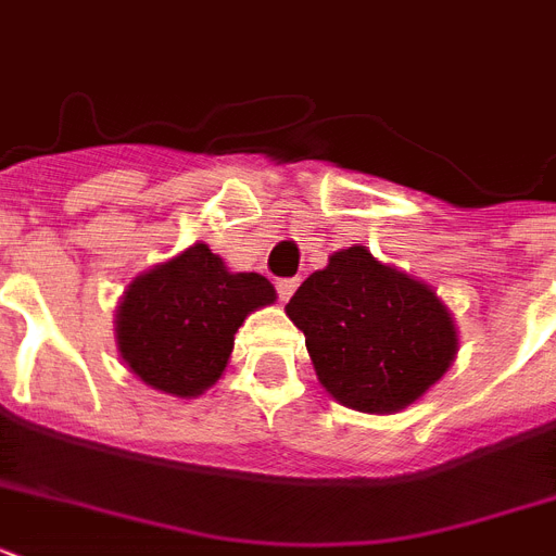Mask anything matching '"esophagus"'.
<instances>
[{
    "mask_svg": "<svg viewBox=\"0 0 556 556\" xmlns=\"http://www.w3.org/2000/svg\"><path fill=\"white\" fill-rule=\"evenodd\" d=\"M296 286H300V279H279V282H277V294H279V300H282V303H288V300H291V296H294Z\"/></svg>",
    "mask_w": 556,
    "mask_h": 556,
    "instance_id": "34e87169",
    "label": "esophagus"
}]
</instances>
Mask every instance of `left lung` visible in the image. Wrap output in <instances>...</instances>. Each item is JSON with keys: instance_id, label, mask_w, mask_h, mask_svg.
<instances>
[{"instance_id": "left-lung-1", "label": "left lung", "mask_w": 556, "mask_h": 556, "mask_svg": "<svg viewBox=\"0 0 556 556\" xmlns=\"http://www.w3.org/2000/svg\"><path fill=\"white\" fill-rule=\"evenodd\" d=\"M320 387L338 404L392 415L415 404L458 352L456 320L432 286L352 244L286 305Z\"/></svg>"}]
</instances>
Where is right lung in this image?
Masks as SVG:
<instances>
[{"label":"right lung","instance_id":"obj_1","mask_svg":"<svg viewBox=\"0 0 556 556\" xmlns=\"http://www.w3.org/2000/svg\"><path fill=\"white\" fill-rule=\"evenodd\" d=\"M277 303L262 274H239L204 242L129 282L115 314L117 352L132 375L173 397L204 395L248 314Z\"/></svg>","mask_w":556,"mask_h":556}]
</instances>
